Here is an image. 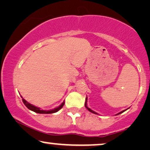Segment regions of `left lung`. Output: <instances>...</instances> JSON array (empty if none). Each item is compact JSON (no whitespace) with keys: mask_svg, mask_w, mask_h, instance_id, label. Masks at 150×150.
Wrapping results in <instances>:
<instances>
[{"mask_svg":"<svg viewBox=\"0 0 150 150\" xmlns=\"http://www.w3.org/2000/svg\"><path fill=\"white\" fill-rule=\"evenodd\" d=\"M85 107H86V109H88L89 111H90V112H91V113H94V114H98V113H96V112H95V111H93V110H91V109H90V108H88V107H87V97H86V101H85ZM126 111V110H123V111H121V112H120V113H117V114H116V115L120 114V113H123V112H124V111Z\"/></svg>","mask_w":150,"mask_h":150,"instance_id":"1","label":"left lung"}]
</instances>
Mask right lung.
Masks as SVG:
<instances>
[{"instance_id": "add662e5", "label": "right lung", "mask_w": 150, "mask_h": 150, "mask_svg": "<svg viewBox=\"0 0 150 150\" xmlns=\"http://www.w3.org/2000/svg\"><path fill=\"white\" fill-rule=\"evenodd\" d=\"M22 100H23V102L24 103V105L26 106V107H27L28 109H29L30 110H31V111H34V112L37 113H56V112H57L59 110L61 109L63 107V106L64 105V101L63 102H62V105L60 106H59L58 107L54 108V109L50 110V111H45V110H41L40 108H38L37 107H35V106L31 105V104H30L29 102H28L25 100L23 99V98H22Z\"/></svg>"}]
</instances>
